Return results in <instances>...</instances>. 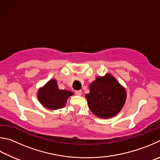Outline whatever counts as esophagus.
I'll list each match as a JSON object with an SVG mask.
<instances>
[{"instance_id":"1","label":"esophagus","mask_w":160,"mask_h":160,"mask_svg":"<svg viewBox=\"0 0 160 160\" xmlns=\"http://www.w3.org/2000/svg\"><path fill=\"white\" fill-rule=\"evenodd\" d=\"M75 94L77 95V96H82V91L79 90V91H75Z\"/></svg>"}]
</instances>
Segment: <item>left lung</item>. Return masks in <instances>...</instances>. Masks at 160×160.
Instances as JSON below:
<instances>
[{"mask_svg":"<svg viewBox=\"0 0 160 160\" xmlns=\"http://www.w3.org/2000/svg\"><path fill=\"white\" fill-rule=\"evenodd\" d=\"M86 95L88 107L98 117L108 119L122 110L127 99V91L110 74L98 77L89 85Z\"/></svg>","mask_w":160,"mask_h":160,"instance_id":"1","label":"left lung"}]
</instances>
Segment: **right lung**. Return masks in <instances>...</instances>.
<instances>
[{"instance_id": "obj_1", "label": "right lung", "mask_w": 160, "mask_h": 160, "mask_svg": "<svg viewBox=\"0 0 160 160\" xmlns=\"http://www.w3.org/2000/svg\"><path fill=\"white\" fill-rule=\"evenodd\" d=\"M73 95L72 91L59 89L57 81L52 78L43 87L38 89L37 97L43 107L54 110L64 108L67 99Z\"/></svg>"}]
</instances>
